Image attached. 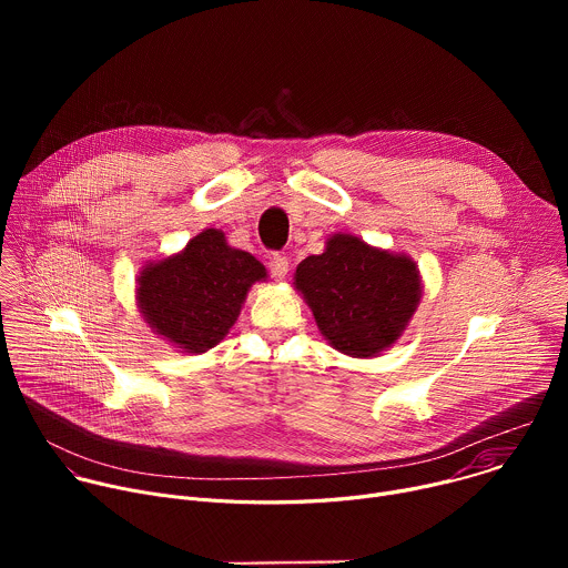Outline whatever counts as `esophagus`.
Returning <instances> with one entry per match:
<instances>
[{
    "label": "esophagus",
    "instance_id": "esophagus-1",
    "mask_svg": "<svg viewBox=\"0 0 568 568\" xmlns=\"http://www.w3.org/2000/svg\"><path fill=\"white\" fill-rule=\"evenodd\" d=\"M287 272H290V261L285 256H281V254H274L270 258V274H272V278L274 281H283L287 276Z\"/></svg>",
    "mask_w": 568,
    "mask_h": 568
}]
</instances>
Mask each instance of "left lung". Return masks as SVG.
I'll list each match as a JSON object with an SVG mask.
<instances>
[{
    "label": "left lung",
    "mask_w": 568,
    "mask_h": 568,
    "mask_svg": "<svg viewBox=\"0 0 568 568\" xmlns=\"http://www.w3.org/2000/svg\"><path fill=\"white\" fill-rule=\"evenodd\" d=\"M294 287L331 346L364 359L399 339L423 294L409 256L375 250L351 233L331 235L326 252L301 261Z\"/></svg>",
    "instance_id": "1"
}]
</instances>
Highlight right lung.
<instances>
[{
    "instance_id": "add662e5",
    "label": "right lung",
    "mask_w": 568,
    "mask_h": 568,
    "mask_svg": "<svg viewBox=\"0 0 568 568\" xmlns=\"http://www.w3.org/2000/svg\"><path fill=\"white\" fill-rule=\"evenodd\" d=\"M265 278L261 261L229 247L220 229H204L180 254L141 270L136 303L156 335L200 355L226 337L250 287Z\"/></svg>"
}]
</instances>
